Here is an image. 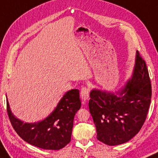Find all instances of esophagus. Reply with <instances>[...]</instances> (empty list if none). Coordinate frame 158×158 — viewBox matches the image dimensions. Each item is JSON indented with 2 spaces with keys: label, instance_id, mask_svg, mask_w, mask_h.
<instances>
[{
  "label": "esophagus",
  "instance_id": "esophagus-1",
  "mask_svg": "<svg viewBox=\"0 0 158 158\" xmlns=\"http://www.w3.org/2000/svg\"><path fill=\"white\" fill-rule=\"evenodd\" d=\"M81 98L83 102H86L89 98V89L83 87L81 90Z\"/></svg>",
  "mask_w": 158,
  "mask_h": 158
}]
</instances>
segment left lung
I'll list each match as a JSON object with an SVG mask.
<instances>
[{"label":"left lung","mask_w":158,"mask_h":158,"mask_svg":"<svg viewBox=\"0 0 158 158\" xmlns=\"http://www.w3.org/2000/svg\"><path fill=\"white\" fill-rule=\"evenodd\" d=\"M89 108L97 139L108 146L123 144L139 131L152 98V85L145 60L136 51L131 76L116 92L93 89Z\"/></svg>","instance_id":"8db88e82"}]
</instances>
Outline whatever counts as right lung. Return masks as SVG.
I'll use <instances>...</instances> for the list:
<instances>
[{
  "label": "right lung",
  "instance_id": "right-lung-1",
  "mask_svg": "<svg viewBox=\"0 0 158 158\" xmlns=\"http://www.w3.org/2000/svg\"><path fill=\"white\" fill-rule=\"evenodd\" d=\"M81 107L79 90L71 89L44 119L24 122L12 113L6 96L8 116L17 134L29 144L48 150H59L69 143L74 116Z\"/></svg>",
  "mask_w": 158,
  "mask_h": 158
}]
</instances>
